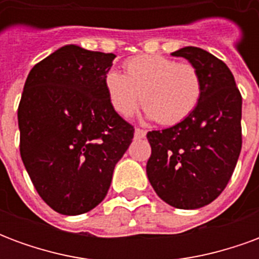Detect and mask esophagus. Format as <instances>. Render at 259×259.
<instances>
[{
  "instance_id": "1",
  "label": "esophagus",
  "mask_w": 259,
  "mask_h": 259,
  "mask_svg": "<svg viewBox=\"0 0 259 259\" xmlns=\"http://www.w3.org/2000/svg\"><path fill=\"white\" fill-rule=\"evenodd\" d=\"M146 135H147L146 130L139 129V127L135 130V137H136V139H144V137H146Z\"/></svg>"
}]
</instances>
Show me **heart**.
<instances>
[{"mask_svg": "<svg viewBox=\"0 0 259 259\" xmlns=\"http://www.w3.org/2000/svg\"><path fill=\"white\" fill-rule=\"evenodd\" d=\"M104 85L113 111L127 118L141 104L147 116L174 126L190 116L202 96L198 69L163 55H139L124 62V74L108 70Z\"/></svg>", "mask_w": 259, "mask_h": 259, "instance_id": "heart-1", "label": "heart"}]
</instances>
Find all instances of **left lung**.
Returning <instances> with one entry per match:
<instances>
[{"label":"left lung","mask_w":259,"mask_h":259,"mask_svg":"<svg viewBox=\"0 0 259 259\" xmlns=\"http://www.w3.org/2000/svg\"><path fill=\"white\" fill-rule=\"evenodd\" d=\"M198 69L202 96L183 122L147 133V176L159 198L179 209L208 205L233 175L241 151V94L226 64L205 50L172 53Z\"/></svg>","instance_id":"left-lung-1"}]
</instances>
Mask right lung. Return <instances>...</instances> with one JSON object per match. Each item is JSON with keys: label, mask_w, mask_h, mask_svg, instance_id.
Listing matches in <instances>:
<instances>
[{"label": "right lung", "mask_w": 259, "mask_h": 259, "mask_svg": "<svg viewBox=\"0 0 259 259\" xmlns=\"http://www.w3.org/2000/svg\"><path fill=\"white\" fill-rule=\"evenodd\" d=\"M116 55L65 46L34 65L19 108L20 157L37 193L62 215L101 202L135 129L113 111L104 76Z\"/></svg>", "instance_id": "1"}]
</instances>
